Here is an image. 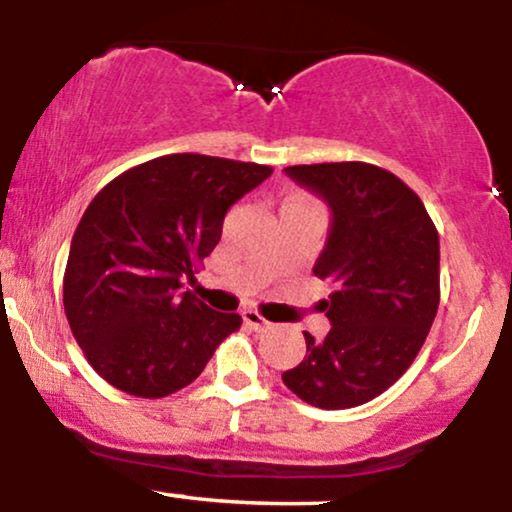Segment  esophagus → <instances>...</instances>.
<instances>
[{
  "instance_id": "34e87169",
  "label": "esophagus",
  "mask_w": 512,
  "mask_h": 512,
  "mask_svg": "<svg viewBox=\"0 0 512 512\" xmlns=\"http://www.w3.org/2000/svg\"><path fill=\"white\" fill-rule=\"evenodd\" d=\"M243 322L248 327H252V330H264V327H269V320H264V317L257 313V310H252V308H248V310H243Z\"/></svg>"
}]
</instances>
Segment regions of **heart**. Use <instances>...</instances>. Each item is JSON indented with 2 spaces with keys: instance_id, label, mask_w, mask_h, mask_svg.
I'll return each mask as SVG.
<instances>
[{
  "instance_id": "1",
  "label": "heart",
  "mask_w": 512,
  "mask_h": 512,
  "mask_svg": "<svg viewBox=\"0 0 512 512\" xmlns=\"http://www.w3.org/2000/svg\"><path fill=\"white\" fill-rule=\"evenodd\" d=\"M286 204H313V202H310V199H305V197H293Z\"/></svg>"
}]
</instances>
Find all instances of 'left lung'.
Returning a JSON list of instances; mask_svg holds the SVG:
<instances>
[{
	"instance_id": "1",
	"label": "left lung",
	"mask_w": 512,
	"mask_h": 512,
	"mask_svg": "<svg viewBox=\"0 0 512 512\" xmlns=\"http://www.w3.org/2000/svg\"><path fill=\"white\" fill-rule=\"evenodd\" d=\"M286 175L332 209L315 276L332 286V330L305 334V358L281 375L320 409L366 404L395 385L426 342L440 303L438 231L419 195L363 161L289 166Z\"/></svg>"
}]
</instances>
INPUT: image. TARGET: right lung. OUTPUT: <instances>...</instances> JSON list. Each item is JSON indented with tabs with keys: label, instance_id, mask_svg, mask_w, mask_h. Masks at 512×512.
<instances>
[{
	"label": "right lung",
	"instance_id": "add662e5",
	"mask_svg": "<svg viewBox=\"0 0 512 512\" xmlns=\"http://www.w3.org/2000/svg\"><path fill=\"white\" fill-rule=\"evenodd\" d=\"M269 175L260 163L170 154L125 170L93 197L69 248L64 313L103 380L134 397H168L238 330V313L180 289L221 240L231 204Z\"/></svg>",
	"mask_w": 512,
	"mask_h": 512
}]
</instances>
